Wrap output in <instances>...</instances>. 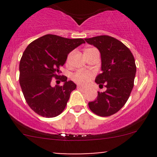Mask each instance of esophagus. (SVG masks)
<instances>
[{
  "instance_id": "34e87169",
  "label": "esophagus",
  "mask_w": 157,
  "mask_h": 157,
  "mask_svg": "<svg viewBox=\"0 0 157 157\" xmlns=\"http://www.w3.org/2000/svg\"><path fill=\"white\" fill-rule=\"evenodd\" d=\"M77 89H79V90H83V91H85V90H86V88L83 87V86H77Z\"/></svg>"
}]
</instances>
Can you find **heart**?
Wrapping results in <instances>:
<instances>
[{
    "label": "heart",
    "mask_w": 157,
    "mask_h": 157,
    "mask_svg": "<svg viewBox=\"0 0 157 157\" xmlns=\"http://www.w3.org/2000/svg\"><path fill=\"white\" fill-rule=\"evenodd\" d=\"M90 49L91 48H86L85 50V52H86ZM93 76V73L90 72V71H78L72 76V80L78 84L86 86L92 80Z\"/></svg>",
    "instance_id": "b5f03b06"
}]
</instances>
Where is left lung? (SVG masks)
<instances>
[{
	"label": "left lung",
	"instance_id": "8db88e82",
	"mask_svg": "<svg viewBox=\"0 0 157 157\" xmlns=\"http://www.w3.org/2000/svg\"><path fill=\"white\" fill-rule=\"evenodd\" d=\"M85 41L100 52L102 73L95 82L106 87L105 92H98L97 98L89 102V107L97 115L110 116L124 106L131 94L136 74L134 58L129 48L111 36H96Z\"/></svg>",
	"mask_w": 157,
	"mask_h": 157
}]
</instances>
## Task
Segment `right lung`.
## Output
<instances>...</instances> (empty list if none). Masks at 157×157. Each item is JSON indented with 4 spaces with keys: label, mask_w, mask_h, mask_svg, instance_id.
Masks as SVG:
<instances>
[{
    "label": "right lung",
    "mask_w": 157,
    "mask_h": 157,
    "mask_svg": "<svg viewBox=\"0 0 157 157\" xmlns=\"http://www.w3.org/2000/svg\"><path fill=\"white\" fill-rule=\"evenodd\" d=\"M85 43L83 39H67L45 35L33 41L24 51L20 62V84L29 106L46 118L58 116L65 109L77 85L61 77L62 86H51L60 77V67L74 49Z\"/></svg>",
    "instance_id": "1"
}]
</instances>
